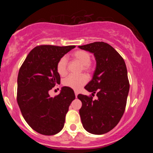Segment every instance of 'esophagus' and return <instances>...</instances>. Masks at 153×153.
Segmentation results:
<instances>
[{"mask_svg": "<svg viewBox=\"0 0 153 153\" xmlns=\"http://www.w3.org/2000/svg\"><path fill=\"white\" fill-rule=\"evenodd\" d=\"M75 97L77 98V96H78V92H77V91H75Z\"/></svg>", "mask_w": 153, "mask_h": 153, "instance_id": "esophagus-1", "label": "esophagus"}]
</instances>
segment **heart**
<instances>
[{"mask_svg": "<svg viewBox=\"0 0 153 153\" xmlns=\"http://www.w3.org/2000/svg\"><path fill=\"white\" fill-rule=\"evenodd\" d=\"M73 57L75 60L78 61L82 65L83 71L88 72L92 71L93 67L91 63V54L86 51L77 50L73 52ZM57 71L61 76H65L68 72V60L65 57H62L57 63ZM88 80V78L85 75H71L68 76L63 81L65 86L71 88L74 90H79L82 85H85Z\"/></svg>", "mask_w": 153, "mask_h": 153, "instance_id": "obj_1", "label": "heart"}]
</instances>
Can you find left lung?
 I'll use <instances>...</instances> for the list:
<instances>
[{
    "label": "left lung",
    "instance_id": "obj_1",
    "mask_svg": "<svg viewBox=\"0 0 153 153\" xmlns=\"http://www.w3.org/2000/svg\"><path fill=\"white\" fill-rule=\"evenodd\" d=\"M79 48L94 53L96 60L93 79L85 86L92 96H78L82 102L79 113L82 126L91 134H105L117 125L125 111L129 90L127 67L118 52L106 42ZM95 93L97 99L94 100Z\"/></svg>",
    "mask_w": 153,
    "mask_h": 153
}]
</instances>
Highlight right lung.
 Masks as SVG:
<instances>
[{
	"mask_svg": "<svg viewBox=\"0 0 153 153\" xmlns=\"http://www.w3.org/2000/svg\"><path fill=\"white\" fill-rule=\"evenodd\" d=\"M75 46L39 45L29 52L21 66L17 80V103L23 117L36 132L54 135L62 130L65 116L75 99L71 88L50 97L49 91L60 83L57 63Z\"/></svg>",
	"mask_w": 153,
	"mask_h": 153,
	"instance_id": "obj_1",
	"label": "right lung"
}]
</instances>
